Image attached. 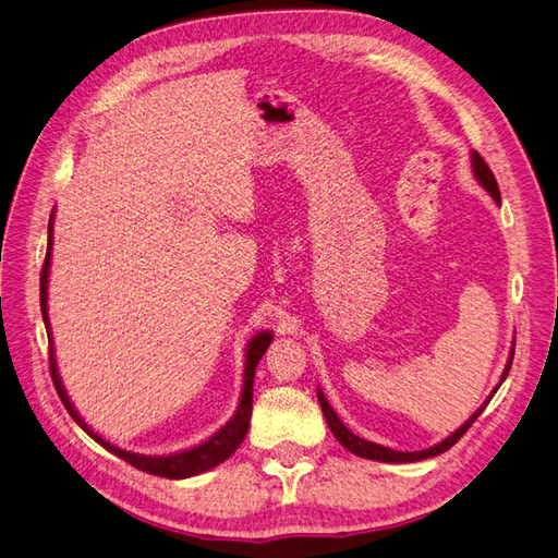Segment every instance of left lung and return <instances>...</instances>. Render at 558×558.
Here are the masks:
<instances>
[{"mask_svg":"<svg viewBox=\"0 0 558 558\" xmlns=\"http://www.w3.org/2000/svg\"><path fill=\"white\" fill-rule=\"evenodd\" d=\"M472 170H475V177H477V181L484 185V189L492 193V197L498 202L500 205V191H498V181H496V177H494V172L488 170V165L484 162V158L477 154H472ZM512 359H514V349L510 351V361H508V367H505V373H502V377H500V384L505 381V377H508V373H510V367H512ZM498 384V386H500ZM498 386L494 388V393L498 391ZM494 393L488 396V400L494 398ZM488 400L482 404V408L472 414L465 424L456 430V433H451L447 440H442L440 445H435V447H430V449H424V451H393V449H388V447H381V445H377V442H367V440H363V437H359V435H353L340 418H337V414L332 412V408L328 404V400H326V396L318 391V402H320V410H324V416H326V421H328V426H330V430H332V435L337 437V440H340V445L344 447V449H349L351 453H356V456H363V459H369V461H384V463H414V461H424V459H430V456H437V453H442V451H447V449H451L456 442L461 440V437L465 435V430L475 424V418L484 412V408L488 404Z\"/></svg>","mask_w":558,"mask_h":558,"instance_id":"1","label":"left lung"}]
</instances>
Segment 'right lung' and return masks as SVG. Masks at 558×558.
<instances>
[{
    "instance_id": "obj_1",
    "label": "right lung",
    "mask_w": 558,
    "mask_h": 558,
    "mask_svg": "<svg viewBox=\"0 0 558 558\" xmlns=\"http://www.w3.org/2000/svg\"><path fill=\"white\" fill-rule=\"evenodd\" d=\"M50 251H53V216H50V226H48V248H46V260L41 267V314H44V324L46 330L50 335V326H48V310H46V286H48V265H50ZM269 342H272V332H258L253 340L248 342L246 349V365H244V391L240 398V408L234 412V416L228 421V424L218 430L216 435H211L207 442H202L199 447L185 449L179 453H170V456H142V453H132L125 449H118L113 445H109L107 440H102L95 430H90L86 426V421L78 416V412L74 410V404L70 402L64 393V386L60 381L58 367H56V356H53V337H48V363H50V377H53V386L62 400V404L70 412V416L76 421V424L86 430L95 442L102 445L105 449H109L111 453H116L118 459H123L125 463L134 465L137 470L148 472V475H158V477H167V480H183V477H193L199 475V472L211 470L218 463H223L226 459L238 451V447L242 445L244 435L248 430V421H251V408H253V375H256V365L263 359V353L267 351Z\"/></svg>"
}]
</instances>
